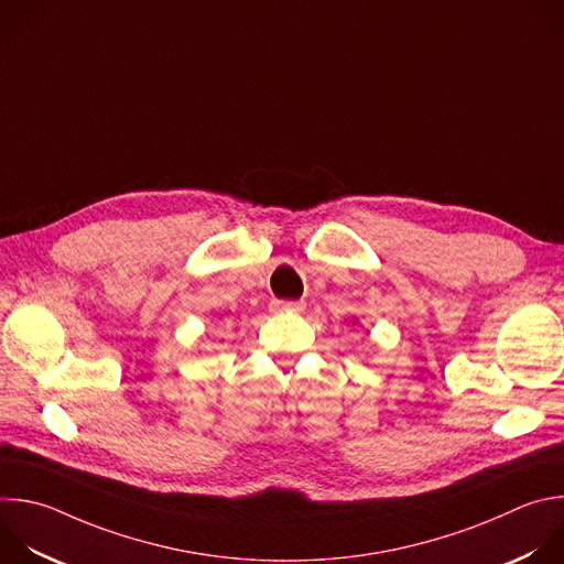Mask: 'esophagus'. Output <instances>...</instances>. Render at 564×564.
Returning a JSON list of instances; mask_svg holds the SVG:
<instances>
[{
  "mask_svg": "<svg viewBox=\"0 0 564 564\" xmlns=\"http://www.w3.org/2000/svg\"><path fill=\"white\" fill-rule=\"evenodd\" d=\"M270 310L272 312H303L305 310V301H281V299H274L270 303Z\"/></svg>",
  "mask_w": 564,
  "mask_h": 564,
  "instance_id": "obj_1",
  "label": "esophagus"
}]
</instances>
